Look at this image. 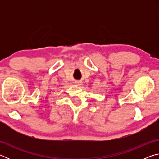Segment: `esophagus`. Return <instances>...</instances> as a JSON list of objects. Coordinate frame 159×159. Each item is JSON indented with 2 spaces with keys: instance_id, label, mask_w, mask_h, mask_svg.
I'll use <instances>...</instances> for the list:
<instances>
[{
  "instance_id": "obj_1",
  "label": "esophagus",
  "mask_w": 159,
  "mask_h": 159,
  "mask_svg": "<svg viewBox=\"0 0 159 159\" xmlns=\"http://www.w3.org/2000/svg\"><path fill=\"white\" fill-rule=\"evenodd\" d=\"M76 84L78 85H81V83H80V81H76Z\"/></svg>"
}]
</instances>
